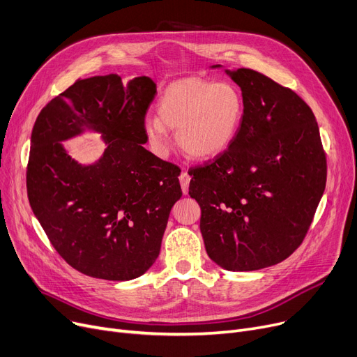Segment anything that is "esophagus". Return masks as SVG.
Returning a JSON list of instances; mask_svg holds the SVG:
<instances>
[{
	"label": "esophagus",
	"mask_w": 357,
	"mask_h": 357,
	"mask_svg": "<svg viewBox=\"0 0 357 357\" xmlns=\"http://www.w3.org/2000/svg\"><path fill=\"white\" fill-rule=\"evenodd\" d=\"M190 181H191V176L188 175V172H182L181 176H179V182H181V188H182V192L186 195L188 194V188H190Z\"/></svg>",
	"instance_id": "1"
}]
</instances>
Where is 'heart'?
<instances>
[{
	"label": "heart",
	"instance_id": "obj_1",
	"mask_svg": "<svg viewBox=\"0 0 357 357\" xmlns=\"http://www.w3.org/2000/svg\"><path fill=\"white\" fill-rule=\"evenodd\" d=\"M156 112L158 117L144 120L143 131L158 155L167 152L169 130H176V142L185 155L208 160L226 152L237 137L245 100L233 84L183 78L163 91Z\"/></svg>",
	"mask_w": 357,
	"mask_h": 357
}]
</instances>
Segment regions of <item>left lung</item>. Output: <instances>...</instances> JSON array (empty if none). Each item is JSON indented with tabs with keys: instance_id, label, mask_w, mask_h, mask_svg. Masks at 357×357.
I'll use <instances>...</instances> for the list:
<instances>
[{
	"instance_id": "8db88e82",
	"label": "left lung",
	"mask_w": 357,
	"mask_h": 357,
	"mask_svg": "<svg viewBox=\"0 0 357 357\" xmlns=\"http://www.w3.org/2000/svg\"><path fill=\"white\" fill-rule=\"evenodd\" d=\"M226 73L241 89L245 116L226 152L190 172V195L201 207L210 259L226 271H257L303 243L326 188L327 160L301 97L252 69Z\"/></svg>"
}]
</instances>
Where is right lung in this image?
<instances>
[{
	"label": "right lung",
	"instance_id": "right-lung-1",
	"mask_svg": "<svg viewBox=\"0 0 357 357\" xmlns=\"http://www.w3.org/2000/svg\"><path fill=\"white\" fill-rule=\"evenodd\" d=\"M156 84L120 75L78 79L36 119L27 165L30 207L66 264L84 275L130 280L159 256L169 213L182 197L176 166L143 147ZM85 130L107 147L91 165L61 142Z\"/></svg>",
	"mask_w": 357,
	"mask_h": 357
}]
</instances>
